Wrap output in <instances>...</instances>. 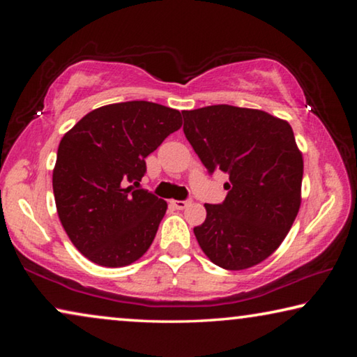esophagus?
Wrapping results in <instances>:
<instances>
[{"label": "esophagus", "mask_w": 357, "mask_h": 357, "mask_svg": "<svg viewBox=\"0 0 357 357\" xmlns=\"http://www.w3.org/2000/svg\"><path fill=\"white\" fill-rule=\"evenodd\" d=\"M170 204H172L173 208H176V209H184V208L189 206L190 202L189 200H172Z\"/></svg>", "instance_id": "esophagus-1"}]
</instances>
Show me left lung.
I'll use <instances>...</instances> for the list:
<instances>
[{
	"mask_svg": "<svg viewBox=\"0 0 357 357\" xmlns=\"http://www.w3.org/2000/svg\"><path fill=\"white\" fill-rule=\"evenodd\" d=\"M184 134L209 173L229 176L225 202L204 204L193 228L211 261L228 271L273 255L301 206L302 153L288 121L255 108L211 105L183 112Z\"/></svg>",
	"mask_w": 357,
	"mask_h": 357,
	"instance_id": "left-lung-1",
	"label": "left lung"
}]
</instances>
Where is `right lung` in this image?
Wrapping results in <instances>:
<instances>
[{"instance_id": "add662e5", "label": "right lung", "mask_w": 357, "mask_h": 357, "mask_svg": "<svg viewBox=\"0 0 357 357\" xmlns=\"http://www.w3.org/2000/svg\"><path fill=\"white\" fill-rule=\"evenodd\" d=\"M181 126L174 108L130 100L96 108L66 132L53 193L63 228L89 261L123 268L153 244L167 202L137 185L144 159Z\"/></svg>"}]
</instances>
